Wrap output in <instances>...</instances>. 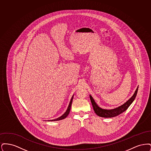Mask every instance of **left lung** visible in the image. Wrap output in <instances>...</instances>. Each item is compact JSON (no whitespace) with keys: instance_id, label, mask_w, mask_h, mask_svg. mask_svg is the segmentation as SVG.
Listing matches in <instances>:
<instances>
[{"instance_id":"left-lung-1","label":"left lung","mask_w":151,"mask_h":151,"mask_svg":"<svg viewBox=\"0 0 151 151\" xmlns=\"http://www.w3.org/2000/svg\"><path fill=\"white\" fill-rule=\"evenodd\" d=\"M137 90H138V86H137L135 93L133 94V96L129 99V100L126 101V102H125L124 104H123L122 105L118 107V108L111 109V110L103 109L102 108H100L94 100L93 97L91 95L89 97H90L91 101V103H92L93 108L94 111L97 115H99L101 117H104V118H111V117H114L117 115H119L120 114H121L128 109L129 105L132 103V102L135 100V99L137 96Z\"/></svg>"}]
</instances>
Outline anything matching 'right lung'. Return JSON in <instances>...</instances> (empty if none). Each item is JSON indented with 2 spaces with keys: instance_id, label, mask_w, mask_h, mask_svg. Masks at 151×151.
Segmentation results:
<instances>
[{
  "instance_id": "right-lung-1",
  "label": "right lung",
  "mask_w": 151,
  "mask_h": 151,
  "mask_svg": "<svg viewBox=\"0 0 151 151\" xmlns=\"http://www.w3.org/2000/svg\"><path fill=\"white\" fill-rule=\"evenodd\" d=\"M73 95L72 96V98H71V100L70 101V104H69V105H68V107L67 108V110H66V111L65 112V113L63 114V115H62V116H60V117H59V118H58L57 119H52V120H50V121H60V120H62V119H65V118L68 115V114H69V113H70V110H71V105H72V100H73Z\"/></svg>"
}]
</instances>
